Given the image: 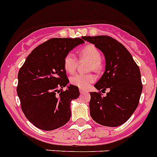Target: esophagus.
Wrapping results in <instances>:
<instances>
[{
  "mask_svg": "<svg viewBox=\"0 0 157 157\" xmlns=\"http://www.w3.org/2000/svg\"><path fill=\"white\" fill-rule=\"evenodd\" d=\"M80 93H81V94H84V93H87V91L84 89H80Z\"/></svg>",
  "mask_w": 157,
  "mask_h": 157,
  "instance_id": "obj_1",
  "label": "esophagus"
}]
</instances>
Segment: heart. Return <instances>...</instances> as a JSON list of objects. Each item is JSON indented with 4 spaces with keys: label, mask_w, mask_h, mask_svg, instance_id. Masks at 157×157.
Listing matches in <instances>:
<instances>
[{
    "label": "heart",
    "mask_w": 157,
    "mask_h": 157,
    "mask_svg": "<svg viewBox=\"0 0 157 157\" xmlns=\"http://www.w3.org/2000/svg\"><path fill=\"white\" fill-rule=\"evenodd\" d=\"M80 58H85L89 60L88 69L100 72L102 69L103 64L101 61V53L98 48L93 44H86L79 49ZM77 59L72 53L68 52L65 55L63 60V66L65 72L68 73H73L77 67ZM96 80V76L93 72L88 73H77L70 77L71 85L78 87L80 89H87Z\"/></svg>",
    "instance_id": "heart-1"
}]
</instances>
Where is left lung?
<instances>
[{
  "label": "left lung",
  "mask_w": 157,
  "mask_h": 157,
  "mask_svg": "<svg viewBox=\"0 0 157 157\" xmlns=\"http://www.w3.org/2000/svg\"><path fill=\"white\" fill-rule=\"evenodd\" d=\"M105 54L106 67L90 93V115L101 125L117 127L129 119L139 105L143 85L140 68L123 44L109 36H85ZM109 88L104 97L101 92Z\"/></svg>",
  "instance_id": "8db88e82"
}]
</instances>
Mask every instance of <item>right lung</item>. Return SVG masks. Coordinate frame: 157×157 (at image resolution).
Masks as SVG:
<instances>
[{
  "mask_svg": "<svg viewBox=\"0 0 157 157\" xmlns=\"http://www.w3.org/2000/svg\"><path fill=\"white\" fill-rule=\"evenodd\" d=\"M81 38H51L27 56L18 72L17 92L24 114L33 125L45 131L64 125L70 120V102L80 95L69 85L63 66L64 57Z\"/></svg>",
  "mask_w": 157,
  "mask_h": 157,
  "instance_id": "right-lung-1",
  "label": "right lung"
}]
</instances>
